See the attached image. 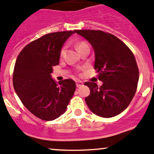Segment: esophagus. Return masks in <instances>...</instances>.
<instances>
[{"label": "esophagus", "instance_id": "esophagus-1", "mask_svg": "<svg viewBox=\"0 0 154 154\" xmlns=\"http://www.w3.org/2000/svg\"><path fill=\"white\" fill-rule=\"evenodd\" d=\"M83 85V82H82L81 80H76V85H77V87H80V86H82Z\"/></svg>", "mask_w": 154, "mask_h": 154}]
</instances>
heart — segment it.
<instances>
[{"label":"heart","mask_w":154,"mask_h":154,"mask_svg":"<svg viewBox=\"0 0 154 154\" xmlns=\"http://www.w3.org/2000/svg\"><path fill=\"white\" fill-rule=\"evenodd\" d=\"M86 45V44L84 43V42H81V43H79L78 45H77V48H78V47H80L81 46H83V45ZM63 52H64V48L62 49L61 51H60V55H63Z\"/></svg>","instance_id":"obj_1"}]
</instances>
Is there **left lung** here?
Wrapping results in <instances>:
<instances>
[{
	"mask_svg": "<svg viewBox=\"0 0 154 154\" xmlns=\"http://www.w3.org/2000/svg\"><path fill=\"white\" fill-rule=\"evenodd\" d=\"M95 52L94 69L103 84L86 82L90 95L85 102L90 110L102 118H112L124 111L134 97L139 70L132 52L123 42L102 30H77Z\"/></svg>",
	"mask_w": 154,
	"mask_h": 154,
	"instance_id": "8db88e82",
	"label": "left lung"
}]
</instances>
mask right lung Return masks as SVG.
<instances>
[{"instance_id": "1", "label": "right lung", "mask_w": 154, "mask_h": 154, "mask_svg": "<svg viewBox=\"0 0 154 154\" xmlns=\"http://www.w3.org/2000/svg\"><path fill=\"white\" fill-rule=\"evenodd\" d=\"M74 31L48 33L30 42L17 58L13 85L20 101L32 114L52 121L66 112L76 84L72 79H52V66L59 64L63 44Z\"/></svg>"}]
</instances>
